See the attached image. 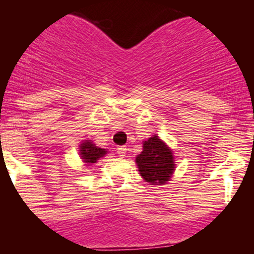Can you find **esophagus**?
Returning a JSON list of instances; mask_svg holds the SVG:
<instances>
[{
	"label": "esophagus",
	"instance_id": "esophagus-1",
	"mask_svg": "<svg viewBox=\"0 0 254 254\" xmlns=\"http://www.w3.org/2000/svg\"><path fill=\"white\" fill-rule=\"evenodd\" d=\"M126 152H127V146H125V145L117 147V154L121 155V156H123V155H125Z\"/></svg>",
	"mask_w": 254,
	"mask_h": 254
}]
</instances>
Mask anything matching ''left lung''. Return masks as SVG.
<instances>
[{"label":"left lung","instance_id":"left-lung-1","mask_svg":"<svg viewBox=\"0 0 254 254\" xmlns=\"http://www.w3.org/2000/svg\"><path fill=\"white\" fill-rule=\"evenodd\" d=\"M136 163L141 177L151 185H164L174 170L172 151L158 136L143 142V150Z\"/></svg>","mask_w":254,"mask_h":254}]
</instances>
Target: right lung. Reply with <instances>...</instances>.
Wrapping results in <instances>:
<instances>
[{"label":"right lung","instance_id":"1","mask_svg":"<svg viewBox=\"0 0 254 254\" xmlns=\"http://www.w3.org/2000/svg\"><path fill=\"white\" fill-rule=\"evenodd\" d=\"M105 154L107 151L104 149L96 147L90 141L82 142L81 147H80V155L85 160V163H96V160H99V158L104 156Z\"/></svg>","mask_w":254,"mask_h":254}]
</instances>
